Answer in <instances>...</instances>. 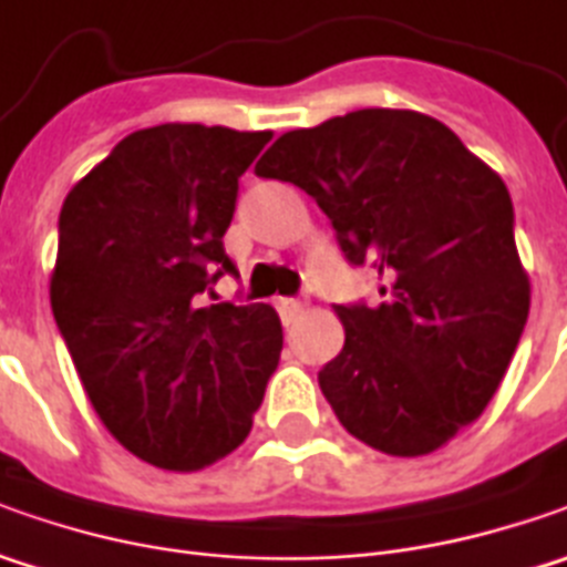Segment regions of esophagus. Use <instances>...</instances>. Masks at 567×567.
Wrapping results in <instances>:
<instances>
[{
  "mask_svg": "<svg viewBox=\"0 0 567 567\" xmlns=\"http://www.w3.org/2000/svg\"><path fill=\"white\" fill-rule=\"evenodd\" d=\"M277 312L284 318V324H293L302 316V302L299 299H277Z\"/></svg>",
  "mask_w": 567,
  "mask_h": 567,
  "instance_id": "esophagus-1",
  "label": "esophagus"
}]
</instances>
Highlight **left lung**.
Masks as SVG:
<instances>
[{"label":"left lung","instance_id":"left-lung-1","mask_svg":"<svg viewBox=\"0 0 567 567\" xmlns=\"http://www.w3.org/2000/svg\"><path fill=\"white\" fill-rule=\"evenodd\" d=\"M255 173L306 188L343 255L388 280L375 309L334 306L343 350L318 384L340 425L391 457L447 445L498 391L530 312L502 176L416 110L284 132Z\"/></svg>","mask_w":567,"mask_h":567}]
</instances>
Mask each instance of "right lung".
<instances>
[{"label":"right lung","instance_id":"1","mask_svg":"<svg viewBox=\"0 0 567 567\" xmlns=\"http://www.w3.org/2000/svg\"><path fill=\"white\" fill-rule=\"evenodd\" d=\"M271 132L166 122L132 132L59 214L50 306L100 423L161 470H202L246 442L284 347L271 306H202L239 176Z\"/></svg>","mask_w":567,"mask_h":567}]
</instances>
